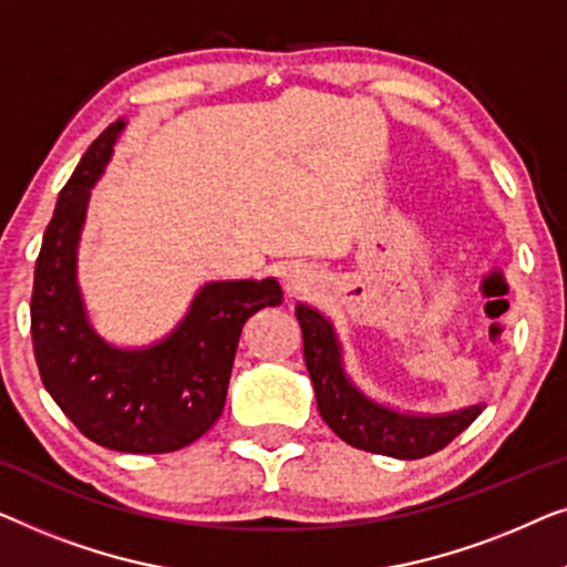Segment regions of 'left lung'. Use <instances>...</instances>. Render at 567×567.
Listing matches in <instances>:
<instances>
[{"label": "left lung", "mask_w": 567, "mask_h": 567, "mask_svg": "<svg viewBox=\"0 0 567 567\" xmlns=\"http://www.w3.org/2000/svg\"><path fill=\"white\" fill-rule=\"evenodd\" d=\"M302 354L310 380H313L316 403L331 432L357 450L388 454L398 460H419L444 450L462 429L477 419L485 405H470L450 416H401L367 401L349 385L339 364V344L331 323L313 308L298 306Z\"/></svg>", "instance_id": "left-lung-1"}]
</instances>
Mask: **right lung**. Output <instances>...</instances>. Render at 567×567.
I'll return each instance as SVG.
<instances>
[{
	"label": "right lung",
	"instance_id": "add662e5",
	"mask_svg": "<svg viewBox=\"0 0 567 567\" xmlns=\"http://www.w3.org/2000/svg\"><path fill=\"white\" fill-rule=\"evenodd\" d=\"M123 121L107 125L63 185L43 234L30 298L38 372L86 440L117 452L162 454L193 444L223 413L246 318L277 306L275 280L210 282L158 347L121 352L86 323L76 290V241L90 187L113 154Z\"/></svg>",
	"mask_w": 567,
	"mask_h": 567
}]
</instances>
